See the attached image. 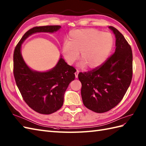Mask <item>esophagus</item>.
I'll return each mask as SVG.
<instances>
[{
	"label": "esophagus",
	"mask_w": 146,
	"mask_h": 146,
	"mask_svg": "<svg viewBox=\"0 0 146 146\" xmlns=\"http://www.w3.org/2000/svg\"><path fill=\"white\" fill-rule=\"evenodd\" d=\"M78 73H79L78 71H76V72H75V73H74V74H75V77L76 78H78Z\"/></svg>",
	"instance_id": "1"
}]
</instances>
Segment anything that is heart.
I'll return each mask as SVG.
<instances>
[{
  "label": "heart",
  "instance_id": "b5f03b06",
  "mask_svg": "<svg viewBox=\"0 0 146 146\" xmlns=\"http://www.w3.org/2000/svg\"><path fill=\"white\" fill-rule=\"evenodd\" d=\"M114 46V38L109 32H103L93 29L72 30L68 42L63 44L62 52L69 65L78 60L80 54V66H87L91 70L102 66L109 58Z\"/></svg>",
  "mask_w": 146,
  "mask_h": 146
}]
</instances>
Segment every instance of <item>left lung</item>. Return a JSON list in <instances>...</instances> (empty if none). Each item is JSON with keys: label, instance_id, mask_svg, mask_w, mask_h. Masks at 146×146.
Wrapping results in <instances>:
<instances>
[{"label": "left lung", "instance_id": "8db88e82", "mask_svg": "<svg viewBox=\"0 0 146 146\" xmlns=\"http://www.w3.org/2000/svg\"><path fill=\"white\" fill-rule=\"evenodd\" d=\"M109 29L116 37L115 52L98 68L78 74L83 103L98 113L110 111L119 103L133 76L131 46L116 28L110 26Z\"/></svg>", "mask_w": 146, "mask_h": 146}]
</instances>
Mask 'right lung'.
I'll list each match as a JSON object with an SVG mask.
<instances>
[{
  "label": "right lung",
  "mask_w": 146,
  "mask_h": 146,
  "mask_svg": "<svg viewBox=\"0 0 146 146\" xmlns=\"http://www.w3.org/2000/svg\"><path fill=\"white\" fill-rule=\"evenodd\" d=\"M59 25L35 27L28 30L17 45L13 53V74L18 88L25 103L40 114H50L63 106L64 94L71 81L74 80L76 70L61 56L55 67L46 72L33 70L27 65L21 53L22 44L32 34L53 33Z\"/></svg>",
  "instance_id": "add662e5"
}]
</instances>
